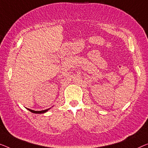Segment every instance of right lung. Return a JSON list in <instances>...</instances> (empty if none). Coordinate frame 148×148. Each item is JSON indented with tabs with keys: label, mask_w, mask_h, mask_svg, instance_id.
<instances>
[{
	"label": "right lung",
	"mask_w": 148,
	"mask_h": 148,
	"mask_svg": "<svg viewBox=\"0 0 148 148\" xmlns=\"http://www.w3.org/2000/svg\"><path fill=\"white\" fill-rule=\"evenodd\" d=\"M28 110H29L30 112H32V113H34V114H44L45 113V112H48V110H50V108H48L47 110H41V111H35V110H30V109H28L27 108Z\"/></svg>",
	"instance_id": "1"
}]
</instances>
